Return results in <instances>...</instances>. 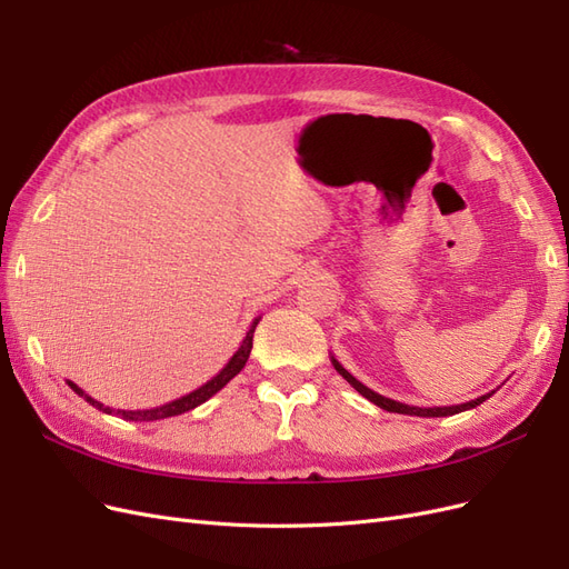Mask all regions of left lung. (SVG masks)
Here are the masks:
<instances>
[{
  "label": "left lung",
  "instance_id": "left-lung-1",
  "mask_svg": "<svg viewBox=\"0 0 569 569\" xmlns=\"http://www.w3.org/2000/svg\"><path fill=\"white\" fill-rule=\"evenodd\" d=\"M332 366H335V370L343 377V380H347L360 396H366V399L370 401V403H375V406H380V408H385V410H389V412H401V416H418V418H446V416H456V412H462V410H470V408H477L479 403H485L489 396H493V391H489V393H485V396H479V399H475V401H468V403H458V406H435V408H418V406H408V403H401V401H393V399H387V396H382V393H377V391H372V389H368L363 382H358L356 377L343 368L339 360L332 356Z\"/></svg>",
  "mask_w": 569,
  "mask_h": 569
}]
</instances>
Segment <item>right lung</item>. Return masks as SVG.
<instances>
[{
  "mask_svg": "<svg viewBox=\"0 0 569 569\" xmlns=\"http://www.w3.org/2000/svg\"><path fill=\"white\" fill-rule=\"evenodd\" d=\"M258 320H261V316L258 318H253V322H251V327H249V332H247V337L242 339V343H239V349L234 351V356L228 360V366L222 368L216 377H211L209 382L206 385H201L199 389H194V391H189V393H184V396H180V399H176V401H168V403H163V406H157V408H147V410H113V408H109V406H104L101 401H97V399H92L90 393H84L78 385H73V382H68V387H71L78 396H82L84 401L88 403H92L94 408H99L101 412H109V416H116L118 418H123V420H134V422H153V420H163V418H173V416H182V412H187V410H194L197 406H201V403H206L211 399L213 393H218L222 387H226L234 375H239L242 372V368L247 366V360H249V353H251V347H253V330H256V325H258Z\"/></svg>",
  "mask_w": 569,
  "mask_h": 569,
  "instance_id": "1",
  "label": "right lung"
}]
</instances>
